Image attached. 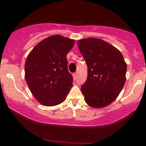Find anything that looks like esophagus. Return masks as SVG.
I'll return each mask as SVG.
<instances>
[{
	"label": "esophagus",
	"mask_w": 146,
	"mask_h": 146,
	"mask_svg": "<svg viewBox=\"0 0 146 146\" xmlns=\"http://www.w3.org/2000/svg\"><path fill=\"white\" fill-rule=\"evenodd\" d=\"M73 79H74V80H75L77 79V77H78V75H77V73H73Z\"/></svg>",
	"instance_id": "esophagus-1"
}]
</instances>
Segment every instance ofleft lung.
Instances as JSON below:
<instances>
[{"label": "left lung", "instance_id": "1", "mask_svg": "<svg viewBox=\"0 0 146 146\" xmlns=\"http://www.w3.org/2000/svg\"><path fill=\"white\" fill-rule=\"evenodd\" d=\"M78 46L87 66L88 77L81 87L89 106L100 108L116 100L125 82L127 64L121 53L103 40L84 38Z\"/></svg>", "mask_w": 146, "mask_h": 146}]
</instances>
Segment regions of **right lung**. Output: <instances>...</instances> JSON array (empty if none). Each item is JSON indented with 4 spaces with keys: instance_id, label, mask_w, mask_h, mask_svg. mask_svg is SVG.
Returning a JSON list of instances; mask_svg holds the SVG:
<instances>
[{
    "instance_id": "obj_1",
    "label": "right lung",
    "mask_w": 146,
    "mask_h": 146,
    "mask_svg": "<svg viewBox=\"0 0 146 146\" xmlns=\"http://www.w3.org/2000/svg\"><path fill=\"white\" fill-rule=\"evenodd\" d=\"M75 40L60 35L45 38L33 47L25 64V78L39 103L54 106L66 100L73 86L66 55Z\"/></svg>"
}]
</instances>
